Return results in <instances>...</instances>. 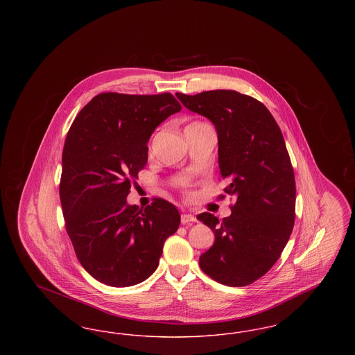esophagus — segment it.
Wrapping results in <instances>:
<instances>
[{"label": "esophagus", "mask_w": 355, "mask_h": 355, "mask_svg": "<svg viewBox=\"0 0 355 355\" xmlns=\"http://www.w3.org/2000/svg\"><path fill=\"white\" fill-rule=\"evenodd\" d=\"M197 218L193 216V214H189V213H184L182 216H181V222L185 225V223H189V222H196Z\"/></svg>", "instance_id": "obj_1"}]
</instances>
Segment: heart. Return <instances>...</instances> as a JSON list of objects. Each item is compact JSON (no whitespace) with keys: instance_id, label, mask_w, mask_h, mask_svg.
Masks as SVG:
<instances>
[{"instance_id":"1","label":"heart","mask_w":355,"mask_h":355,"mask_svg":"<svg viewBox=\"0 0 355 355\" xmlns=\"http://www.w3.org/2000/svg\"><path fill=\"white\" fill-rule=\"evenodd\" d=\"M194 123H201V122H194ZM194 123H190V125H194Z\"/></svg>"}]
</instances>
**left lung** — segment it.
Listing matches in <instances>:
<instances>
[{
	"instance_id": "8db88e82",
	"label": "left lung",
	"mask_w": 355,
	"mask_h": 355,
	"mask_svg": "<svg viewBox=\"0 0 355 355\" xmlns=\"http://www.w3.org/2000/svg\"><path fill=\"white\" fill-rule=\"evenodd\" d=\"M175 96L213 122L225 191L236 198L222 220L210 213L197 217L216 236L200 266L222 285H250L277 262L294 226L295 180L284 135L262 102L236 90Z\"/></svg>"
}]
</instances>
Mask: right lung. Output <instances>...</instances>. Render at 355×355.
<instances>
[{
  "mask_svg": "<svg viewBox=\"0 0 355 355\" xmlns=\"http://www.w3.org/2000/svg\"><path fill=\"white\" fill-rule=\"evenodd\" d=\"M181 109L170 93H101L69 129L60 184L67 232L85 270L107 286L149 278L180 226V211L168 201L139 209L126 197L148 162L153 132Z\"/></svg>",
  "mask_w": 355,
  "mask_h": 355,
  "instance_id": "right-lung-1",
  "label": "right lung"
}]
</instances>
